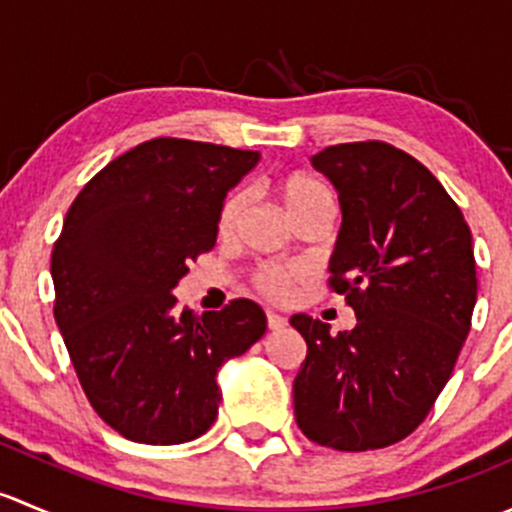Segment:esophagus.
<instances>
[{
  "label": "esophagus",
  "instance_id": "1",
  "mask_svg": "<svg viewBox=\"0 0 512 512\" xmlns=\"http://www.w3.org/2000/svg\"><path fill=\"white\" fill-rule=\"evenodd\" d=\"M267 327H270L272 332H280V329L287 327V317H282V314H275V312H267Z\"/></svg>",
  "mask_w": 512,
  "mask_h": 512
}]
</instances>
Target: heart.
Returning <instances> with one entry per match:
<instances>
[{"instance_id": "b5f03b06", "label": "heart", "mask_w": 512, "mask_h": 512, "mask_svg": "<svg viewBox=\"0 0 512 512\" xmlns=\"http://www.w3.org/2000/svg\"><path fill=\"white\" fill-rule=\"evenodd\" d=\"M277 195H280L282 205L287 208L289 218H299L302 213L319 208V205H334L332 190L324 183H319L317 178H309V175H287L285 180H280L277 185ZM242 210H245V195L240 190L230 193L220 205L218 213V235L227 237L235 232L237 220H240ZM297 280V270L294 267H282V265H265L257 270L255 282L270 297H285L289 292V285Z\"/></svg>"}]
</instances>
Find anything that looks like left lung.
<instances>
[{"label":"left lung","instance_id":"left-lung-1","mask_svg":"<svg viewBox=\"0 0 512 512\" xmlns=\"http://www.w3.org/2000/svg\"><path fill=\"white\" fill-rule=\"evenodd\" d=\"M309 160L339 195L329 275L356 324L329 334L309 314L289 319L307 342L294 416L319 446L384 448L426 418L471 332V227L431 170L399 148L342 143Z\"/></svg>","mask_w":512,"mask_h":512}]
</instances>
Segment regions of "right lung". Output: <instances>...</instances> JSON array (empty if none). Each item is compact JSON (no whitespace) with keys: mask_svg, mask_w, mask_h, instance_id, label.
I'll use <instances>...</instances> for the list:
<instances>
[{"mask_svg":"<svg viewBox=\"0 0 512 512\" xmlns=\"http://www.w3.org/2000/svg\"><path fill=\"white\" fill-rule=\"evenodd\" d=\"M257 151L153 138L86 183L51 255L54 317L96 414L136 443H185L218 416V371L265 334L252 299L193 314L173 289L213 250Z\"/></svg>","mask_w":512,"mask_h":512,"instance_id":"add662e5","label":"right lung"}]
</instances>
